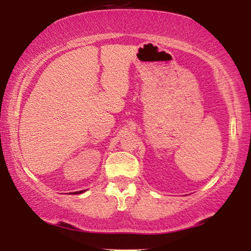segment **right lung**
Returning <instances> with one entry per match:
<instances>
[{"mask_svg":"<svg viewBox=\"0 0 251 251\" xmlns=\"http://www.w3.org/2000/svg\"><path fill=\"white\" fill-rule=\"evenodd\" d=\"M82 192H83V191H78V192H74V193H75V194H80V193H82Z\"/></svg>","mask_w":251,"mask_h":251,"instance_id":"add662e5","label":"right lung"}]
</instances>
